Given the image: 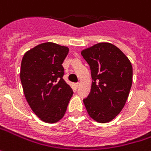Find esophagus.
<instances>
[{"label": "esophagus", "instance_id": "obj_1", "mask_svg": "<svg viewBox=\"0 0 151 151\" xmlns=\"http://www.w3.org/2000/svg\"><path fill=\"white\" fill-rule=\"evenodd\" d=\"M74 86H75L76 88H78V86H79V83H76L75 84H74Z\"/></svg>", "mask_w": 151, "mask_h": 151}]
</instances>
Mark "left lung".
I'll list each match as a JSON object with an SVG mask.
<instances>
[{"label": "left lung", "mask_w": 151, "mask_h": 151, "mask_svg": "<svg viewBox=\"0 0 151 151\" xmlns=\"http://www.w3.org/2000/svg\"><path fill=\"white\" fill-rule=\"evenodd\" d=\"M90 67L91 91L83 99L89 116L99 123L113 120L122 110L131 88L130 61L116 46L100 42L81 52Z\"/></svg>", "instance_id": "1"}]
</instances>
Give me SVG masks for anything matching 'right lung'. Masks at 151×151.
I'll use <instances>...</instances> for the list:
<instances>
[{
  "label": "right lung",
  "mask_w": 151,
  "mask_h": 151,
  "mask_svg": "<svg viewBox=\"0 0 151 151\" xmlns=\"http://www.w3.org/2000/svg\"><path fill=\"white\" fill-rule=\"evenodd\" d=\"M68 47L53 42L37 45L24 54L20 78L26 99L35 114L46 123L64 116L73 92L63 77Z\"/></svg>",
  "instance_id": "1"
}]
</instances>
